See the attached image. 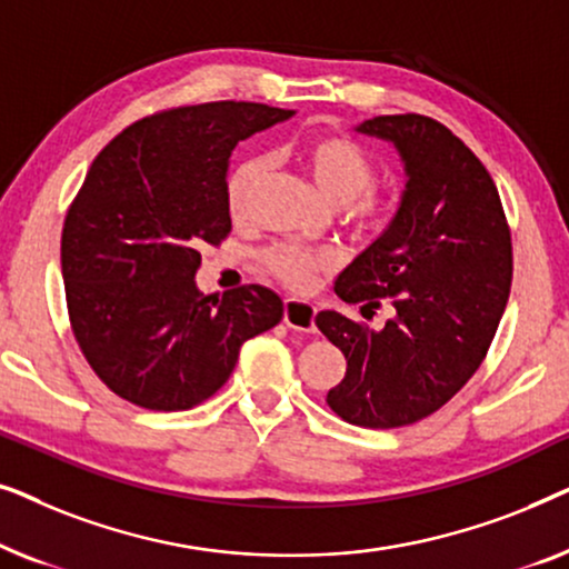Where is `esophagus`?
Masks as SVG:
<instances>
[{
    "instance_id": "esophagus-1",
    "label": "esophagus",
    "mask_w": 569,
    "mask_h": 569,
    "mask_svg": "<svg viewBox=\"0 0 569 569\" xmlns=\"http://www.w3.org/2000/svg\"><path fill=\"white\" fill-rule=\"evenodd\" d=\"M284 323L287 329L310 333L316 331V308L306 300H284Z\"/></svg>"
}]
</instances>
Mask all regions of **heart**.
<instances>
[{
  "label": "heart",
  "instance_id": "b5f03b06",
  "mask_svg": "<svg viewBox=\"0 0 569 569\" xmlns=\"http://www.w3.org/2000/svg\"><path fill=\"white\" fill-rule=\"evenodd\" d=\"M300 158L326 199L333 204H349V220L355 228L365 232L386 228L388 217H391V201L372 189L378 181V166L357 139L321 131V134L308 137L300 144ZM267 170V154H248L230 170L228 181H224V201H228V212L236 220L248 214L253 204V193ZM261 263L269 274L302 290L313 282L316 274L337 267V256L326 248L274 243L263 248Z\"/></svg>",
  "mask_w": 569,
  "mask_h": 569
}]
</instances>
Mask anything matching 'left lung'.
Returning a JSON list of instances; mask_svg holds the SVG:
<instances>
[{
    "label": "left lung",
    "instance_id": "1",
    "mask_svg": "<svg viewBox=\"0 0 569 569\" xmlns=\"http://www.w3.org/2000/svg\"><path fill=\"white\" fill-rule=\"evenodd\" d=\"M357 131L393 142L407 189L376 243L341 271L345 302L396 316L380 331L337 310L316 326L347 357L326 403L370 430L415 425L461 391L479 370L508 306L510 228L481 160L430 116H376Z\"/></svg>",
    "mask_w": 569,
    "mask_h": 569
}]
</instances>
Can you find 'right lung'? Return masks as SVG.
Masks as SVG:
<instances>
[{"mask_svg": "<svg viewBox=\"0 0 569 569\" xmlns=\"http://www.w3.org/2000/svg\"><path fill=\"white\" fill-rule=\"evenodd\" d=\"M295 111L217 100L131 123L84 176L61 230L72 333L116 396L181 411L228 383L246 339L282 321L261 284L199 292V248L230 232L224 176L240 139Z\"/></svg>", "mask_w": 569, "mask_h": 569, "instance_id": "right-lung-1", "label": "right lung"}]
</instances>
